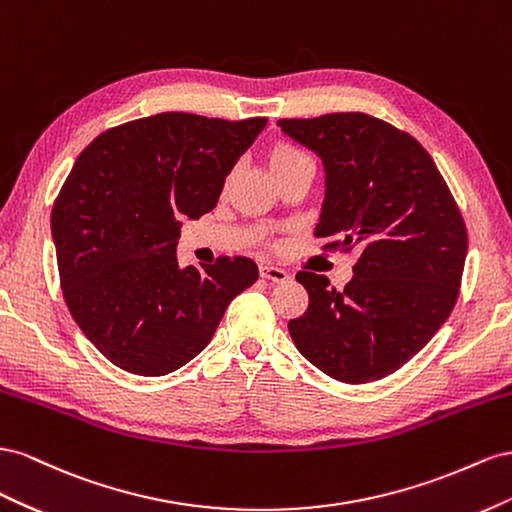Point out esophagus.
<instances>
[{
  "instance_id": "obj_1",
  "label": "esophagus",
  "mask_w": 512,
  "mask_h": 512,
  "mask_svg": "<svg viewBox=\"0 0 512 512\" xmlns=\"http://www.w3.org/2000/svg\"><path fill=\"white\" fill-rule=\"evenodd\" d=\"M259 274H261V279H268L274 283H285L289 279V274L283 268H276V266H261Z\"/></svg>"
}]
</instances>
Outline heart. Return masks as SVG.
Returning a JSON list of instances; mask_svg holds the SVG:
<instances>
[{"label":"heart","instance_id":"b5f03b06","mask_svg":"<svg viewBox=\"0 0 512 512\" xmlns=\"http://www.w3.org/2000/svg\"><path fill=\"white\" fill-rule=\"evenodd\" d=\"M266 156H268V165H270V169H272L274 175H279V173H283L285 169L294 167V165H298V163H304V160H309V158H306V154L298 148V145L289 143V141H285V139L272 141Z\"/></svg>","mask_w":512,"mask_h":512}]
</instances>
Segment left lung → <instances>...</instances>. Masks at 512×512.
<instances>
[{"label": "left lung", "mask_w": 512, "mask_h": 512, "mask_svg": "<svg viewBox=\"0 0 512 512\" xmlns=\"http://www.w3.org/2000/svg\"><path fill=\"white\" fill-rule=\"evenodd\" d=\"M326 169L317 238L356 251L354 279L337 291L300 270L309 309L289 319L298 352L345 384L382 379L410 362L459 298L467 229L422 145L373 115L349 111L279 120Z\"/></svg>", "instance_id": "1"}]
</instances>
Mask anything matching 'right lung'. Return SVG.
<instances>
[{
  "instance_id": "1",
  "label": "right lung",
  "mask_w": 512,
  "mask_h": 512,
  "mask_svg": "<svg viewBox=\"0 0 512 512\" xmlns=\"http://www.w3.org/2000/svg\"><path fill=\"white\" fill-rule=\"evenodd\" d=\"M266 122L156 113L79 154L51 212L57 270L72 319L115 367L145 377L180 369L257 281L246 257L180 270L175 248L180 218L214 210Z\"/></svg>"
}]
</instances>
